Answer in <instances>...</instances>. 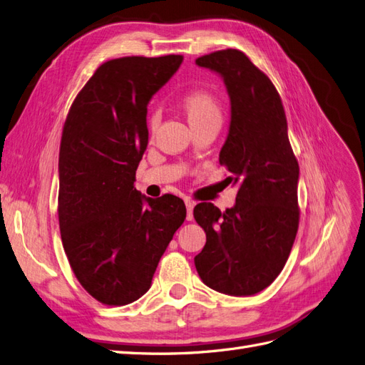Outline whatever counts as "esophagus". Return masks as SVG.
I'll use <instances>...</instances> for the list:
<instances>
[{"label": "esophagus", "instance_id": "esophagus-1", "mask_svg": "<svg viewBox=\"0 0 365 365\" xmlns=\"http://www.w3.org/2000/svg\"><path fill=\"white\" fill-rule=\"evenodd\" d=\"M185 208H187V220H193V208H195V202H192L190 199H185Z\"/></svg>", "mask_w": 365, "mask_h": 365}]
</instances>
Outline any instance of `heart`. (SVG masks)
Here are the masks:
<instances>
[{
    "instance_id": "b5f03b06",
    "label": "heart",
    "mask_w": 365,
    "mask_h": 365,
    "mask_svg": "<svg viewBox=\"0 0 365 365\" xmlns=\"http://www.w3.org/2000/svg\"><path fill=\"white\" fill-rule=\"evenodd\" d=\"M190 127L199 128L210 123H222V108L216 96L207 91H192L182 96L180 103ZM149 131L154 133L158 127V116L150 115L148 119Z\"/></svg>"
}]
</instances>
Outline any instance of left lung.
Returning <instances> with one entry per match:
<instances>
[{
	"label": "left lung",
	"mask_w": 365,
	"mask_h": 365,
	"mask_svg": "<svg viewBox=\"0 0 365 365\" xmlns=\"http://www.w3.org/2000/svg\"><path fill=\"white\" fill-rule=\"evenodd\" d=\"M217 72L231 99V123L219 163L238 185L235 205L210 202L193 216L207 234L195 266L210 288L250 296L269 287L292 252L299 228V165L288 140L281 96L266 73L238 49L196 58Z\"/></svg>",
	"instance_id": "8db88e82"
}]
</instances>
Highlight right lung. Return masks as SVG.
Here are the masks:
<instances>
[{
  "label": "right lung",
  "mask_w": 365,
  "mask_h": 365,
  "mask_svg": "<svg viewBox=\"0 0 365 365\" xmlns=\"http://www.w3.org/2000/svg\"><path fill=\"white\" fill-rule=\"evenodd\" d=\"M181 63L177 54L103 63L63 125L61 243L78 282L104 305H127L149 290L161 255L185 219L182 199L146 197L134 187L148 146V103Z\"/></svg>",
  "instance_id": "right-lung-1"
}]
</instances>
